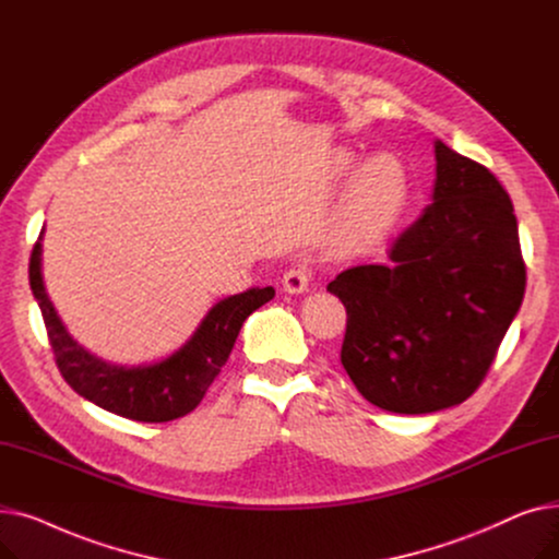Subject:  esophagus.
Returning a JSON list of instances; mask_svg holds the SVG:
<instances>
[{"mask_svg": "<svg viewBox=\"0 0 559 559\" xmlns=\"http://www.w3.org/2000/svg\"><path fill=\"white\" fill-rule=\"evenodd\" d=\"M310 278H312V272L308 264H295V267H289L283 274V289L287 295H301V292L308 289Z\"/></svg>", "mask_w": 559, "mask_h": 559, "instance_id": "1", "label": "esophagus"}]
</instances>
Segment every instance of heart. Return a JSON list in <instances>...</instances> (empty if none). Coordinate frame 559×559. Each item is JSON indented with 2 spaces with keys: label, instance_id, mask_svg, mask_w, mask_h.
I'll return each instance as SVG.
<instances>
[{
  "label": "heart",
  "instance_id": "b5f03b06",
  "mask_svg": "<svg viewBox=\"0 0 559 559\" xmlns=\"http://www.w3.org/2000/svg\"><path fill=\"white\" fill-rule=\"evenodd\" d=\"M358 164L360 156L350 152H340L333 158L337 179L355 174L342 194L337 224L342 240L350 249L367 251L383 245L399 226L413 188L405 165L390 154L371 156L360 168Z\"/></svg>",
  "mask_w": 559,
  "mask_h": 559
}]
</instances>
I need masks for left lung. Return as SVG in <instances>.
Wrapping results in <instances>:
<instances>
[{"label":"left lung","instance_id":"1","mask_svg":"<svg viewBox=\"0 0 559 559\" xmlns=\"http://www.w3.org/2000/svg\"><path fill=\"white\" fill-rule=\"evenodd\" d=\"M432 203L401 233L390 264L337 274L342 365L358 392L399 415L472 396L525 292L514 205L480 163L435 140Z\"/></svg>","mask_w":559,"mask_h":559}]
</instances>
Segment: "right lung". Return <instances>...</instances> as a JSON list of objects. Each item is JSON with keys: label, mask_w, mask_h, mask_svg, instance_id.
<instances>
[{"label": "right lung", "mask_w": 559, "mask_h": 559, "mask_svg": "<svg viewBox=\"0 0 559 559\" xmlns=\"http://www.w3.org/2000/svg\"><path fill=\"white\" fill-rule=\"evenodd\" d=\"M40 240L43 233L28 262V283L40 306L58 371L79 396L133 421L163 424L192 413L226 365L245 319L274 299V287H251L226 297L169 358L140 367L110 365L72 340L53 310L43 281Z\"/></svg>", "instance_id": "1"}]
</instances>
